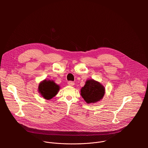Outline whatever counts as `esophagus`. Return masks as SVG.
Instances as JSON below:
<instances>
[{
    "label": "esophagus",
    "instance_id": "34e87169",
    "mask_svg": "<svg viewBox=\"0 0 148 148\" xmlns=\"http://www.w3.org/2000/svg\"><path fill=\"white\" fill-rule=\"evenodd\" d=\"M68 85L70 86H74V82L73 81H69L68 82Z\"/></svg>",
    "mask_w": 148,
    "mask_h": 148
}]
</instances>
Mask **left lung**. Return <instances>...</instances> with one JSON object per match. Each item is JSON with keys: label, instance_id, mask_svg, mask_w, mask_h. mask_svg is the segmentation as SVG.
<instances>
[{"label": "left lung", "instance_id": "left-lung-1", "mask_svg": "<svg viewBox=\"0 0 148 148\" xmlns=\"http://www.w3.org/2000/svg\"><path fill=\"white\" fill-rule=\"evenodd\" d=\"M80 92L81 95L87 103H94L103 98L105 88L99 82L94 79H89L81 88Z\"/></svg>", "mask_w": 148, "mask_h": 148}]
</instances>
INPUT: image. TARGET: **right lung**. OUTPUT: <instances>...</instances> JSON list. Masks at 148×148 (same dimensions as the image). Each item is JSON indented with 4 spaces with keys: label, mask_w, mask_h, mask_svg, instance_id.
Instances as JSON below:
<instances>
[{
    "label": "right lung",
    "mask_w": 148,
    "mask_h": 148,
    "mask_svg": "<svg viewBox=\"0 0 148 148\" xmlns=\"http://www.w3.org/2000/svg\"><path fill=\"white\" fill-rule=\"evenodd\" d=\"M60 87L53 81L44 79L40 82L38 91L40 95L47 100L52 99L59 91Z\"/></svg>",
    "instance_id": "right-lung-1"
}]
</instances>
